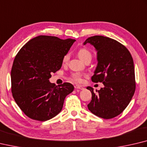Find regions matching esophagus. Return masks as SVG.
Wrapping results in <instances>:
<instances>
[{
  "mask_svg": "<svg viewBox=\"0 0 147 147\" xmlns=\"http://www.w3.org/2000/svg\"><path fill=\"white\" fill-rule=\"evenodd\" d=\"M74 87H75V89H77L82 90V89H84V88L83 87L82 85H75V86H74Z\"/></svg>",
  "mask_w": 147,
  "mask_h": 147,
  "instance_id": "obj_1",
  "label": "esophagus"
}]
</instances>
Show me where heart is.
<instances>
[{"instance_id":"heart-1","label":"heart","mask_w":147,"mask_h":147,"mask_svg":"<svg viewBox=\"0 0 147 147\" xmlns=\"http://www.w3.org/2000/svg\"><path fill=\"white\" fill-rule=\"evenodd\" d=\"M78 57L80 58V59L83 61V62H85L87 60H90L92 59V54L89 50L85 49V48H81L78 51ZM69 55L67 54L65 55L63 58V63H67L69 61ZM83 74L80 73H74L72 74V78L76 82H81L82 81V78Z\"/></svg>"}]
</instances>
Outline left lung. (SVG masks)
<instances>
[{
	"mask_svg": "<svg viewBox=\"0 0 147 147\" xmlns=\"http://www.w3.org/2000/svg\"><path fill=\"white\" fill-rule=\"evenodd\" d=\"M90 44L97 51L98 64L92 76L94 83L102 82L104 87L92 93L88 104L92 114L103 119L114 118L123 111L134 96L136 89L134 61L126 47L115 40L103 36H90L84 45Z\"/></svg>",
	"mask_w": 147,
	"mask_h": 147,
	"instance_id": "8db88e82",
	"label": "left lung"
}]
</instances>
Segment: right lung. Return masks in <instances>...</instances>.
Returning a JSON list of instances; mask_svg holds the SVG:
<instances>
[{
	"label": "right lung",
	"instance_id": "right-lung-1",
	"mask_svg": "<svg viewBox=\"0 0 147 147\" xmlns=\"http://www.w3.org/2000/svg\"><path fill=\"white\" fill-rule=\"evenodd\" d=\"M75 41L38 36L16 55L11 71V92L15 102L29 118L45 121L62 111L65 98L74 86L70 83L57 86L49 78L61 68L63 57Z\"/></svg>",
	"mask_w": 147,
	"mask_h": 147
}]
</instances>
